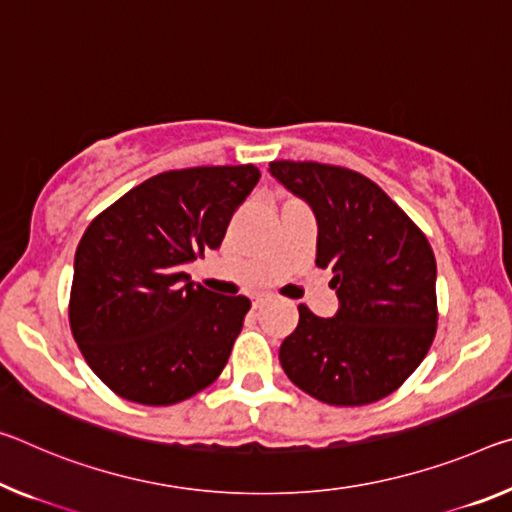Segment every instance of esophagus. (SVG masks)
Returning a JSON list of instances; mask_svg holds the SVG:
<instances>
[{
  "label": "esophagus",
  "mask_w": 512,
  "mask_h": 512,
  "mask_svg": "<svg viewBox=\"0 0 512 512\" xmlns=\"http://www.w3.org/2000/svg\"><path fill=\"white\" fill-rule=\"evenodd\" d=\"M266 300H271V296H266V294L255 296V298H253V307H255V310H257V307H262V305L266 303Z\"/></svg>",
  "instance_id": "obj_1"
}]
</instances>
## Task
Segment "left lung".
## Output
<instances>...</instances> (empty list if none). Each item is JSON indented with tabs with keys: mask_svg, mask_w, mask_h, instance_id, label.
Segmentation results:
<instances>
[{
	"mask_svg": "<svg viewBox=\"0 0 512 512\" xmlns=\"http://www.w3.org/2000/svg\"><path fill=\"white\" fill-rule=\"evenodd\" d=\"M273 177L310 202L319 221L316 266L330 269L339 312L298 305L280 346L291 383L328 405H369L396 392L437 332L435 255L421 227L358 170L271 161Z\"/></svg>",
	"mask_w": 512,
	"mask_h": 512,
	"instance_id": "1",
	"label": "left lung"
}]
</instances>
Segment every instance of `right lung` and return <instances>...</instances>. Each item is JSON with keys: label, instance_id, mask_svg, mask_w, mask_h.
<instances>
[{"label": "right lung", "instance_id": "obj_1", "mask_svg": "<svg viewBox=\"0 0 512 512\" xmlns=\"http://www.w3.org/2000/svg\"><path fill=\"white\" fill-rule=\"evenodd\" d=\"M257 182L253 164L166 170L86 227L70 330L88 367L120 399L173 405L221 376L250 300L191 285L184 264L221 246Z\"/></svg>", "mask_w": 512, "mask_h": 512}]
</instances>
